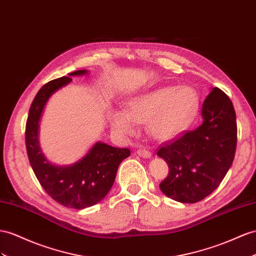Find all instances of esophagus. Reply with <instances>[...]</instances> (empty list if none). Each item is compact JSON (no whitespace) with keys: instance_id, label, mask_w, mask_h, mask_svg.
<instances>
[{"instance_id":"esophagus-1","label":"esophagus","mask_w":256,"mask_h":256,"mask_svg":"<svg viewBox=\"0 0 256 256\" xmlns=\"http://www.w3.org/2000/svg\"><path fill=\"white\" fill-rule=\"evenodd\" d=\"M138 156H142V158H150L152 156V152H149V150H146V149H142V148H140L137 149V152H136Z\"/></svg>"}]
</instances>
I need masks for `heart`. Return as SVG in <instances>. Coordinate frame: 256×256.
<instances>
[{"instance_id":"1","label":"heart","mask_w":256,"mask_h":256,"mask_svg":"<svg viewBox=\"0 0 256 256\" xmlns=\"http://www.w3.org/2000/svg\"><path fill=\"white\" fill-rule=\"evenodd\" d=\"M198 104V94L192 86H161L133 97L126 111H111L110 122L118 133L126 136L135 134L136 123H146L152 138L168 142L184 130Z\"/></svg>"}]
</instances>
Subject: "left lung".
I'll return each mask as SVG.
<instances>
[{"instance_id":"left-lung-1","label":"left lung","mask_w":256,"mask_h":256,"mask_svg":"<svg viewBox=\"0 0 256 256\" xmlns=\"http://www.w3.org/2000/svg\"><path fill=\"white\" fill-rule=\"evenodd\" d=\"M203 123L163 144L159 156L168 166L161 192L175 201L196 203L211 194L225 178L237 147V121L232 102L218 88L202 104Z\"/></svg>"}]
</instances>
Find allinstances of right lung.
I'll list each match as a JSON object with an SVG mask.
<instances>
[{"instance_id":"1","label":"right lung","mask_w":256,"mask_h":256,"mask_svg":"<svg viewBox=\"0 0 256 256\" xmlns=\"http://www.w3.org/2000/svg\"><path fill=\"white\" fill-rule=\"evenodd\" d=\"M78 70L44 84L38 92L26 123V148L32 170L44 190L60 204L85 208L102 200L112 187L120 163L130 156V149L116 148L97 142L81 160L68 166L50 163L38 145V122L45 104L57 90L69 84L74 76L86 74Z\"/></svg>"}]
</instances>
